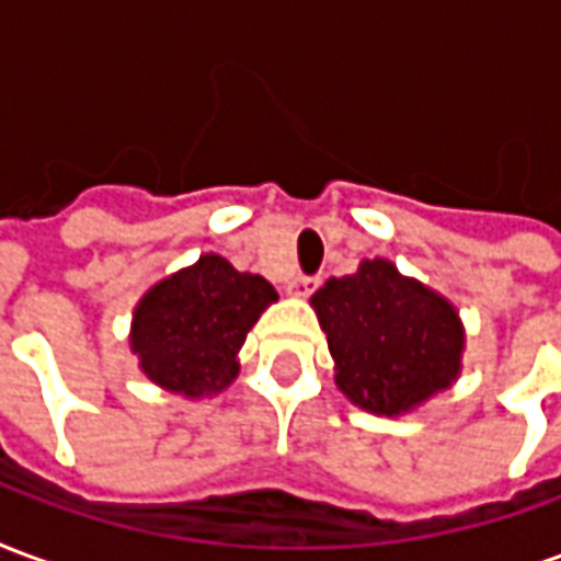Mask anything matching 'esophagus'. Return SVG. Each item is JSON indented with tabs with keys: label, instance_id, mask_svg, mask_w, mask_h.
Masks as SVG:
<instances>
[{
	"label": "esophagus",
	"instance_id": "obj_1",
	"mask_svg": "<svg viewBox=\"0 0 561 561\" xmlns=\"http://www.w3.org/2000/svg\"><path fill=\"white\" fill-rule=\"evenodd\" d=\"M316 288L318 279H312V276H291L288 285H285V294H291V297H309Z\"/></svg>",
	"mask_w": 561,
	"mask_h": 561
}]
</instances>
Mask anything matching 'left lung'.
Instances as JSON below:
<instances>
[{
  "label": "left lung",
  "mask_w": 561,
  "mask_h": 561,
  "mask_svg": "<svg viewBox=\"0 0 561 561\" xmlns=\"http://www.w3.org/2000/svg\"><path fill=\"white\" fill-rule=\"evenodd\" d=\"M340 390L366 412L405 414L447 390L462 369L466 333L442 294L385 257L312 294Z\"/></svg>",
  "instance_id": "left-lung-1"
}]
</instances>
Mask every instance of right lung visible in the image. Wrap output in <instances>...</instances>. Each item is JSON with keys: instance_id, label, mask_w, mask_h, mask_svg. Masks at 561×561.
I'll return each mask as SVG.
<instances>
[{"instance_id": "right-lung-1", "label": "right lung", "mask_w": 561, "mask_h": 561, "mask_svg": "<svg viewBox=\"0 0 561 561\" xmlns=\"http://www.w3.org/2000/svg\"><path fill=\"white\" fill-rule=\"evenodd\" d=\"M279 294L264 276L240 273L221 255L156 282L131 318V352L140 373L188 400L213 397L231 385L245 333Z\"/></svg>"}]
</instances>
